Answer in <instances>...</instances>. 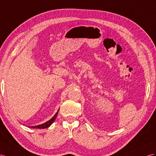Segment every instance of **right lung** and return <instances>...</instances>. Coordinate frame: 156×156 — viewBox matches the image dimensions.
Returning a JSON list of instances; mask_svg holds the SVG:
<instances>
[{
	"label": "right lung",
	"mask_w": 156,
	"mask_h": 156,
	"mask_svg": "<svg viewBox=\"0 0 156 156\" xmlns=\"http://www.w3.org/2000/svg\"><path fill=\"white\" fill-rule=\"evenodd\" d=\"M58 111L57 112V113H56L54 116L52 117L49 121H48L47 122L43 123V124H41V125H37V126H30L31 128H33V129H46V128H48L49 127L51 124L53 123L54 122V121L55 120L56 117H57V115H58Z\"/></svg>",
	"instance_id": "obj_1"
}]
</instances>
